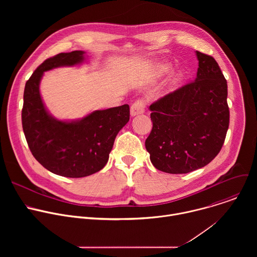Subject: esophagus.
<instances>
[{
  "label": "esophagus",
  "mask_w": 257,
  "mask_h": 257,
  "mask_svg": "<svg viewBox=\"0 0 257 257\" xmlns=\"http://www.w3.org/2000/svg\"><path fill=\"white\" fill-rule=\"evenodd\" d=\"M145 108V102L143 99H137L135 102L132 103L130 107V114L132 117L143 114Z\"/></svg>",
  "instance_id": "34e87169"
}]
</instances>
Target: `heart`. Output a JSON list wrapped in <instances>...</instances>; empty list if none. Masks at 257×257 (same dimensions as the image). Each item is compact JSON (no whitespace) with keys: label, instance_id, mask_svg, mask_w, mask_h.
Listing matches in <instances>:
<instances>
[{"label":"heart","instance_id":"1","mask_svg":"<svg viewBox=\"0 0 257 257\" xmlns=\"http://www.w3.org/2000/svg\"><path fill=\"white\" fill-rule=\"evenodd\" d=\"M170 70H171V66L167 64H162L158 67V72L160 73V75L167 74V73L170 72ZM181 76H182L181 73H177V74H175V76L172 79V83H177L181 79Z\"/></svg>","mask_w":257,"mask_h":257}]
</instances>
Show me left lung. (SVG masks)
<instances>
[{
	"mask_svg": "<svg viewBox=\"0 0 257 257\" xmlns=\"http://www.w3.org/2000/svg\"><path fill=\"white\" fill-rule=\"evenodd\" d=\"M194 81L151 104L153 129L145 149L156 169L186 174L209 164L222 150L229 128L228 85L216 61L195 52Z\"/></svg>",
	"mask_w": 257,
	"mask_h": 257,
	"instance_id": "obj_1",
	"label": "left lung"
}]
</instances>
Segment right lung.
I'll list each match as a JSON object with an SVG mask.
<instances>
[{"label":"right lung","mask_w":257,"mask_h":257,"mask_svg":"<svg viewBox=\"0 0 257 257\" xmlns=\"http://www.w3.org/2000/svg\"><path fill=\"white\" fill-rule=\"evenodd\" d=\"M83 51L61 53L46 60L27 80L23 95L22 127L32 156L50 172L82 178L100 171L108 161L115 138L128 123V104L97 109L82 119L62 121L47 109L40 91L46 71L76 66L85 61Z\"/></svg>","instance_id":"right-lung-1"}]
</instances>
